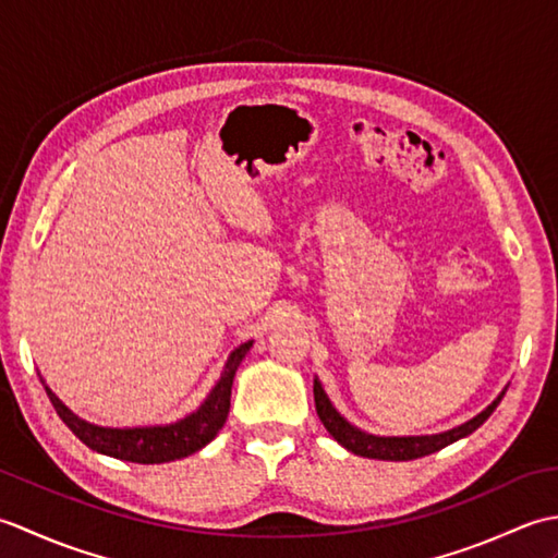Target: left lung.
I'll use <instances>...</instances> for the list:
<instances>
[{
  "label": "left lung",
  "mask_w": 558,
  "mask_h": 558,
  "mask_svg": "<svg viewBox=\"0 0 558 558\" xmlns=\"http://www.w3.org/2000/svg\"><path fill=\"white\" fill-rule=\"evenodd\" d=\"M506 390H501L499 398H496L489 408H484L477 417H472L470 422L456 426V429H448L444 434H432V436H374L366 434L357 426H352L342 414L333 408V402L328 400L324 386L318 384V378H314V402H316V412L318 420L324 422V426L328 429V434L336 438V441L352 450L354 456L362 458H376V460H414L422 456L436 453L446 446H450L458 438H465L468 434H472L475 429L487 422L492 417V412L499 405Z\"/></svg>",
  "instance_id": "8db88e82"
}]
</instances>
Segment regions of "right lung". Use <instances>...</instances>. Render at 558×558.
Wrapping results in <instances>:
<instances>
[{"label":"right lung","mask_w":558,"mask_h":558,"mask_svg":"<svg viewBox=\"0 0 558 558\" xmlns=\"http://www.w3.org/2000/svg\"><path fill=\"white\" fill-rule=\"evenodd\" d=\"M254 342H242L240 348H234L228 357V364L218 378V384L213 386L208 398L201 402V408L192 414H186L184 420H177L165 426H134V429H112V426H98L86 420L76 417L62 400H59L50 388L45 386V393L50 398L57 414L62 422L74 432L88 448L98 450L102 456L120 458L129 462H141V465H158V462L180 460L196 453V450L210 444L222 429L225 420L230 412V396H232V381L236 374V366L242 364L244 354L248 352Z\"/></svg>","instance_id":"obj_1"}]
</instances>
